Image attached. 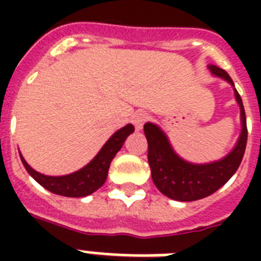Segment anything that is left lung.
I'll return each instance as SVG.
<instances>
[{
    "instance_id": "1",
    "label": "left lung",
    "mask_w": 261,
    "mask_h": 261,
    "mask_svg": "<svg viewBox=\"0 0 261 261\" xmlns=\"http://www.w3.org/2000/svg\"><path fill=\"white\" fill-rule=\"evenodd\" d=\"M131 133H133V128L130 124L115 131L110 139L104 143V146L98 150L97 154L94 155L85 167L73 173L63 174V176H48V174H43L35 171L22 157L20 149H18V154L27 172L46 190L53 194L62 195L67 198H83V196L93 194L94 191H97L106 182L111 161L120 150L123 142Z\"/></svg>"
}]
</instances>
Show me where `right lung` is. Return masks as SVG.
<instances>
[{
    "label": "right lung",
    "instance_id": "obj_1",
    "mask_svg": "<svg viewBox=\"0 0 261 261\" xmlns=\"http://www.w3.org/2000/svg\"><path fill=\"white\" fill-rule=\"evenodd\" d=\"M215 74L230 83L226 71ZM237 97V96H236ZM241 110V131L234 147L223 159L210 164H191L178 157L172 149L167 135L159 126L146 127V139L149 143V165L151 178L160 192L169 199L178 202H192L214 194L237 171L247 146V118L243 102L237 97Z\"/></svg>",
    "mask_w": 261,
    "mask_h": 261
}]
</instances>
